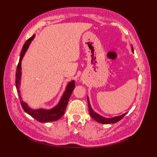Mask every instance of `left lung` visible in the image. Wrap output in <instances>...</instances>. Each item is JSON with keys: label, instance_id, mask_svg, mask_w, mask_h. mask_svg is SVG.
Listing matches in <instances>:
<instances>
[{"label": "left lung", "instance_id": "obj_1", "mask_svg": "<svg viewBox=\"0 0 157 157\" xmlns=\"http://www.w3.org/2000/svg\"><path fill=\"white\" fill-rule=\"evenodd\" d=\"M132 51H134V50H133V47H132ZM88 109H89V113H90V115L94 119L95 121H96L98 123H102V124H109V123H115L117 122H118L119 121H120L123 117H124L126 113H124V114H123L122 115H120V116H117V117H113V118H105V117H103L101 115H100L97 113H95L94 111H93L92 109L91 108V106H90V103L89 101V99L88 97Z\"/></svg>", "mask_w": 157, "mask_h": 157}]
</instances>
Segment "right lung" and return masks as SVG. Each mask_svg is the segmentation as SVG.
I'll return each mask as SVG.
<instances>
[{
    "instance_id": "1",
    "label": "right lung",
    "mask_w": 157,
    "mask_h": 157,
    "mask_svg": "<svg viewBox=\"0 0 157 157\" xmlns=\"http://www.w3.org/2000/svg\"><path fill=\"white\" fill-rule=\"evenodd\" d=\"M35 37V35H33L31 38H29L27 41L25 42L24 45H23L21 54H20V58L17 67V71H16V78H15V85L17 91V94L19 95V97L20 99V102H21V105L22 108L24 110L25 112H26L31 115L32 117L36 119L37 121L40 122H50V121H55L56 120L59 119L61 117L64 115L65 109L67 105V103L69 101V97L71 96L73 90L75 88V82L71 81L69 82L67 86L66 90L63 94L61 101L59 102V104L56 105L55 107L52 109L46 110L44 109H36L33 110L31 108H29L28 105L26 104L25 102H23L21 100V94H20V90H19V86H20V81H21V60L24 56L25 52L29 47V44H30L32 40Z\"/></svg>"
}]
</instances>
